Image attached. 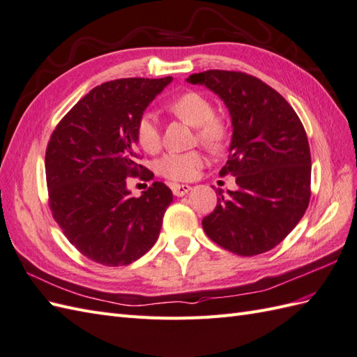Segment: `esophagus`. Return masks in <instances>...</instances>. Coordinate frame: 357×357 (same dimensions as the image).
I'll return each instance as SVG.
<instances>
[{"label":"esophagus","mask_w":357,"mask_h":357,"mask_svg":"<svg viewBox=\"0 0 357 357\" xmlns=\"http://www.w3.org/2000/svg\"><path fill=\"white\" fill-rule=\"evenodd\" d=\"M171 190H172V194L174 195H177V197H183V195H186L189 190H190V186L189 185H180V183H172L171 185Z\"/></svg>","instance_id":"esophagus-1"}]
</instances>
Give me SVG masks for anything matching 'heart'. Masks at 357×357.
I'll return each mask as SVG.
<instances>
[{
  "mask_svg": "<svg viewBox=\"0 0 357 357\" xmlns=\"http://www.w3.org/2000/svg\"><path fill=\"white\" fill-rule=\"evenodd\" d=\"M167 109L174 116L195 127L197 139L211 151L222 150L229 142L230 127L227 121L213 115L212 101L206 95L186 91L167 102ZM136 139L141 149L146 153H155L160 149L162 136L158 118L145 112L136 124ZM203 154L192 150L186 153H168L155 162V171L172 181H185L197 176L203 167Z\"/></svg>",
  "mask_w": 357,
  "mask_h": 357,
  "instance_id": "1",
  "label": "heart"
}]
</instances>
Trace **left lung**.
Masks as SVG:
<instances>
[{"instance_id": "obj_1", "label": "left lung", "mask_w": 357, "mask_h": 357, "mask_svg": "<svg viewBox=\"0 0 357 357\" xmlns=\"http://www.w3.org/2000/svg\"><path fill=\"white\" fill-rule=\"evenodd\" d=\"M202 84L224 101L231 118L230 154L221 176L236 190H221L203 229L215 244L239 256L279 245L303 218L310 199V150L304 127L282 95L259 78L236 71L198 73Z\"/></svg>"}]
</instances>
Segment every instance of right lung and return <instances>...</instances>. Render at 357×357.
I'll use <instances>...</instances> for the list:
<instances>
[{
    "label": "right lung",
    "mask_w": 357,
    "mask_h": 357,
    "mask_svg": "<svg viewBox=\"0 0 357 357\" xmlns=\"http://www.w3.org/2000/svg\"><path fill=\"white\" fill-rule=\"evenodd\" d=\"M171 82L172 77L102 83L51 135L45 154L51 212L68 241L93 262L128 265L159 238L171 189L154 181L133 197L127 178L154 177L137 163L136 124Z\"/></svg>",
    "instance_id": "add662e5"
}]
</instances>
